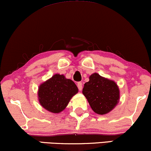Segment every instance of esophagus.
Segmentation results:
<instances>
[{"label":"esophagus","instance_id":"obj_1","mask_svg":"<svg viewBox=\"0 0 151 151\" xmlns=\"http://www.w3.org/2000/svg\"><path fill=\"white\" fill-rule=\"evenodd\" d=\"M77 85H78V90L80 91L83 90V84H82L81 82H78V83H77Z\"/></svg>","mask_w":151,"mask_h":151}]
</instances>
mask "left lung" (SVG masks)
Segmentation results:
<instances>
[{
    "label": "left lung",
    "mask_w": 151,
    "mask_h": 151,
    "mask_svg": "<svg viewBox=\"0 0 151 151\" xmlns=\"http://www.w3.org/2000/svg\"><path fill=\"white\" fill-rule=\"evenodd\" d=\"M83 94L93 111L100 115L110 112L118 104L120 98L116 83L96 73L91 75L90 81L85 83Z\"/></svg>",
    "instance_id": "obj_1"
}]
</instances>
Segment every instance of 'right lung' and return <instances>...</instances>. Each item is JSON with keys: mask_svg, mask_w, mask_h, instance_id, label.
Here are the masks:
<instances>
[{"mask_svg": "<svg viewBox=\"0 0 151 151\" xmlns=\"http://www.w3.org/2000/svg\"><path fill=\"white\" fill-rule=\"evenodd\" d=\"M78 92V89L71 80L55 74L39 87V102L44 109L58 113L66 107L72 96Z\"/></svg>", "mask_w": 151, "mask_h": 151, "instance_id": "right-lung-1", "label": "right lung"}]
</instances>
